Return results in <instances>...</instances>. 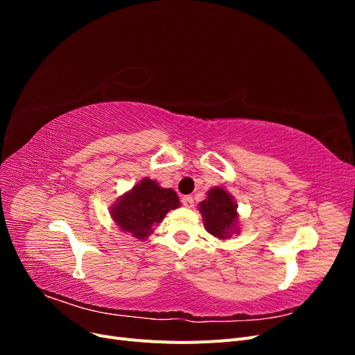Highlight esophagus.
<instances>
[{"label":"esophagus","instance_id":"1","mask_svg":"<svg viewBox=\"0 0 355 355\" xmlns=\"http://www.w3.org/2000/svg\"><path fill=\"white\" fill-rule=\"evenodd\" d=\"M182 204H184V206L188 209L194 207V198H192L191 196H185L184 198H182Z\"/></svg>","mask_w":355,"mask_h":355}]
</instances>
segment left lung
Listing matches in <instances>:
<instances>
[{
    "mask_svg": "<svg viewBox=\"0 0 355 355\" xmlns=\"http://www.w3.org/2000/svg\"><path fill=\"white\" fill-rule=\"evenodd\" d=\"M200 211L204 227L216 239L225 240L239 232L237 204L223 188H211L207 198L200 202Z\"/></svg>",
    "mask_w": 355,
    "mask_h": 355,
    "instance_id": "8db88e82",
    "label": "left lung"
}]
</instances>
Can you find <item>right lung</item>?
Here are the masks:
<instances>
[{"instance_id":"right-lung-1","label":"right lung","mask_w":355,"mask_h":355,"mask_svg":"<svg viewBox=\"0 0 355 355\" xmlns=\"http://www.w3.org/2000/svg\"><path fill=\"white\" fill-rule=\"evenodd\" d=\"M179 206L180 201L173 189L161 188L155 180L145 178L130 192L118 198L111 209V216L123 232L145 240L154 227L163 222L167 211Z\"/></svg>"}]
</instances>
